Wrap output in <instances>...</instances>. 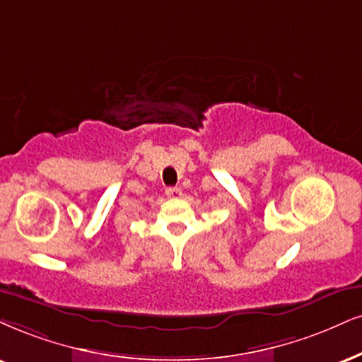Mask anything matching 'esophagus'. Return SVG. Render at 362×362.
<instances>
[{
  "label": "esophagus",
  "instance_id": "esophagus-1",
  "mask_svg": "<svg viewBox=\"0 0 362 362\" xmlns=\"http://www.w3.org/2000/svg\"><path fill=\"white\" fill-rule=\"evenodd\" d=\"M181 189L176 188V186H169V188H166V196L168 198H173V199H177L181 198Z\"/></svg>",
  "mask_w": 362,
  "mask_h": 362
}]
</instances>
